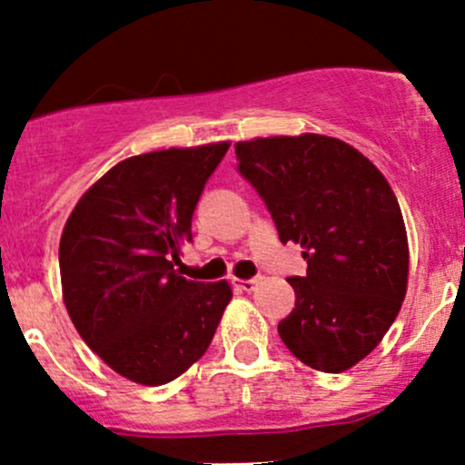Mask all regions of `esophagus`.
Instances as JSON below:
<instances>
[{
	"instance_id": "1",
	"label": "esophagus",
	"mask_w": 465,
	"mask_h": 465,
	"mask_svg": "<svg viewBox=\"0 0 465 465\" xmlns=\"http://www.w3.org/2000/svg\"><path fill=\"white\" fill-rule=\"evenodd\" d=\"M261 276H254V279H233V288L238 290H245V292H252V290L259 285Z\"/></svg>"
}]
</instances>
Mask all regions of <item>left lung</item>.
I'll return each mask as SVG.
<instances>
[{"label":"left lung","instance_id":"obj_1","mask_svg":"<svg viewBox=\"0 0 465 465\" xmlns=\"http://www.w3.org/2000/svg\"><path fill=\"white\" fill-rule=\"evenodd\" d=\"M236 157L281 242H299L308 262L288 279L297 302L279 322L281 340L317 371L355 367L407 292L410 247L391 186L360 150L323 134L238 142Z\"/></svg>","mask_w":465,"mask_h":465}]
</instances>
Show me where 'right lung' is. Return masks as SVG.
Segmentation results:
<instances>
[{
	"label": "right lung",
	"mask_w": 465,
	"mask_h": 465,
	"mask_svg": "<svg viewBox=\"0 0 465 465\" xmlns=\"http://www.w3.org/2000/svg\"><path fill=\"white\" fill-rule=\"evenodd\" d=\"M229 142L124 159L85 191L60 238L63 299L78 335L133 382L166 384L209 349L227 281L175 272L191 218Z\"/></svg>",
	"instance_id": "1"
}]
</instances>
